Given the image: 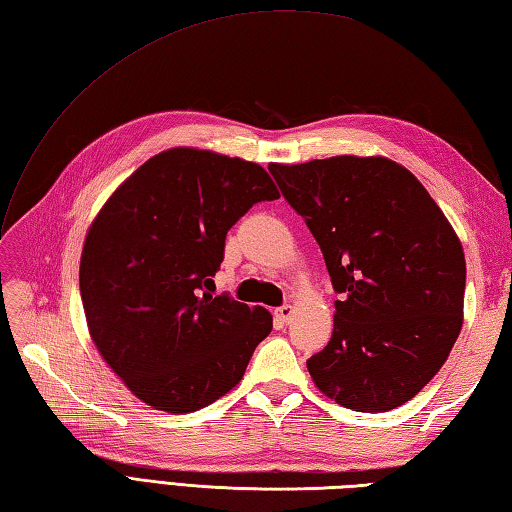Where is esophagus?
<instances>
[{
	"label": "esophagus",
	"instance_id": "34e87169",
	"mask_svg": "<svg viewBox=\"0 0 512 512\" xmlns=\"http://www.w3.org/2000/svg\"><path fill=\"white\" fill-rule=\"evenodd\" d=\"M292 312H295V308H292L290 303H286V306H281V308L275 310V317H277L281 323H288L290 317H292Z\"/></svg>",
	"mask_w": 512,
	"mask_h": 512
}]
</instances>
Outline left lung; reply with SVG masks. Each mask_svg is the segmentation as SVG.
<instances>
[{
    "mask_svg": "<svg viewBox=\"0 0 512 512\" xmlns=\"http://www.w3.org/2000/svg\"><path fill=\"white\" fill-rule=\"evenodd\" d=\"M268 169L341 295L332 339L308 361L314 385L354 411L405 405L462 330L466 262L453 226L418 178L383 156Z\"/></svg>",
    "mask_w": 512,
    "mask_h": 512,
    "instance_id": "1",
    "label": "left lung"
}]
</instances>
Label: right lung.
I'll return each mask as SVG.
<instances>
[{"mask_svg": "<svg viewBox=\"0 0 512 512\" xmlns=\"http://www.w3.org/2000/svg\"><path fill=\"white\" fill-rule=\"evenodd\" d=\"M277 198L257 162L176 147L138 167L96 215L79 268L88 330L149 407L211 405L273 330L268 310L215 295L213 277L228 228Z\"/></svg>", "mask_w": 512, "mask_h": 512, "instance_id": "add662e5", "label": "right lung"}]
</instances>
